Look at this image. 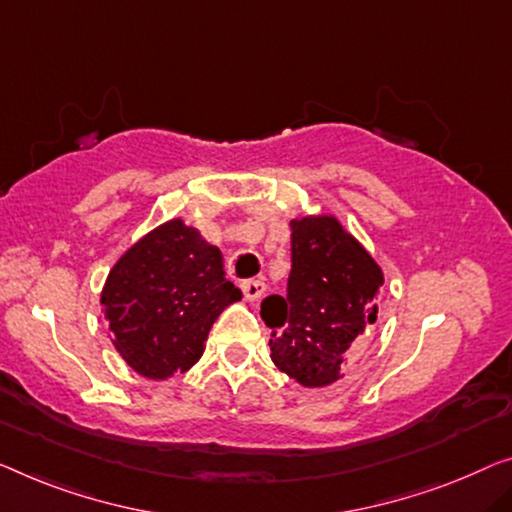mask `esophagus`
<instances>
[{
    "instance_id": "esophagus-1",
    "label": "esophagus",
    "mask_w": 512,
    "mask_h": 512,
    "mask_svg": "<svg viewBox=\"0 0 512 512\" xmlns=\"http://www.w3.org/2000/svg\"><path fill=\"white\" fill-rule=\"evenodd\" d=\"M241 289H243V296H246V301L255 303L264 296L266 285H264V280H243Z\"/></svg>"
}]
</instances>
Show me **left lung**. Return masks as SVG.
<instances>
[{
    "label": "left lung",
    "mask_w": 512,
    "mask_h": 512,
    "mask_svg": "<svg viewBox=\"0 0 512 512\" xmlns=\"http://www.w3.org/2000/svg\"><path fill=\"white\" fill-rule=\"evenodd\" d=\"M384 271L335 216L292 220V273L287 296H266L271 361L305 388L345 377L377 322Z\"/></svg>",
    "instance_id": "1"
}]
</instances>
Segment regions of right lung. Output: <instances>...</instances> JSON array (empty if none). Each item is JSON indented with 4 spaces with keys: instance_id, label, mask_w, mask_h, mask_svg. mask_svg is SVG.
<instances>
[{
    "instance_id": "right-lung-1",
    "label": "right lung",
    "mask_w": 512,
    "mask_h": 512,
    "mask_svg": "<svg viewBox=\"0 0 512 512\" xmlns=\"http://www.w3.org/2000/svg\"><path fill=\"white\" fill-rule=\"evenodd\" d=\"M236 301L241 289L225 278L220 248L181 218L135 241L101 292L114 349L147 379L193 368L213 322Z\"/></svg>"
}]
</instances>
